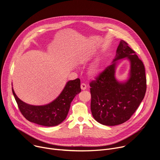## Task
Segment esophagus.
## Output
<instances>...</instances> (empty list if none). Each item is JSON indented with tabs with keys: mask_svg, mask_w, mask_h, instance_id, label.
<instances>
[{
	"mask_svg": "<svg viewBox=\"0 0 160 160\" xmlns=\"http://www.w3.org/2000/svg\"><path fill=\"white\" fill-rule=\"evenodd\" d=\"M80 87H81V89L82 90H85L86 88H87V86H86V84L85 83H82L81 84V85H80Z\"/></svg>",
	"mask_w": 160,
	"mask_h": 160,
	"instance_id": "esophagus-1",
	"label": "esophagus"
}]
</instances>
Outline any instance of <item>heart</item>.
Masks as SVG:
<instances>
[{
  "label": "heart",
  "mask_w": 160,
  "mask_h": 160,
  "mask_svg": "<svg viewBox=\"0 0 160 160\" xmlns=\"http://www.w3.org/2000/svg\"><path fill=\"white\" fill-rule=\"evenodd\" d=\"M85 61H83V62H85ZM99 72V68L98 66H94L92 68H90V69L88 71V75L91 77H95L98 74Z\"/></svg>",
  "instance_id": "1"
}]
</instances>
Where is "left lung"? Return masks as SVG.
Masks as SVG:
<instances>
[{
  "mask_svg": "<svg viewBox=\"0 0 160 160\" xmlns=\"http://www.w3.org/2000/svg\"><path fill=\"white\" fill-rule=\"evenodd\" d=\"M127 58L131 63L129 77L125 82L115 78L116 61ZM90 83V109L99 123L115 126L128 120L143 100L146 91L145 68L142 61L121 40L112 64Z\"/></svg>",
  "mask_w": 160,
  "mask_h": 160,
  "instance_id": "left-lung-1",
  "label": "left lung"
}]
</instances>
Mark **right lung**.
I'll list each match as a JSON object with an SVG mask.
<instances>
[{
  "mask_svg": "<svg viewBox=\"0 0 160 160\" xmlns=\"http://www.w3.org/2000/svg\"><path fill=\"white\" fill-rule=\"evenodd\" d=\"M12 91L21 114L27 120L42 126L53 127L66 119L72 101L81 92L80 80L68 81L59 96L51 103L43 106L28 104L18 98L12 88Z\"/></svg>",
  "mask_w": 160,
  "mask_h": 160,
  "instance_id": "1",
  "label": "right lung"
}]
</instances>
